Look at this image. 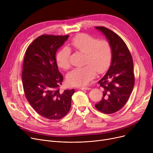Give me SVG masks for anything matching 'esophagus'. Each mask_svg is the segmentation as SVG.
Wrapping results in <instances>:
<instances>
[{
    "instance_id": "obj_1",
    "label": "esophagus",
    "mask_w": 153,
    "mask_h": 153,
    "mask_svg": "<svg viewBox=\"0 0 153 153\" xmlns=\"http://www.w3.org/2000/svg\"><path fill=\"white\" fill-rule=\"evenodd\" d=\"M79 89H81V90H90V89H91L89 87H84V86L79 87Z\"/></svg>"
}]
</instances>
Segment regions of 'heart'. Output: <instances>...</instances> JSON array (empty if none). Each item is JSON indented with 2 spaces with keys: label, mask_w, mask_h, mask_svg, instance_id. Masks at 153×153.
<instances>
[{
  "label": "heart",
  "mask_w": 153,
  "mask_h": 153,
  "mask_svg": "<svg viewBox=\"0 0 153 153\" xmlns=\"http://www.w3.org/2000/svg\"><path fill=\"white\" fill-rule=\"evenodd\" d=\"M69 47L84 53V64H85L83 67L74 68L68 74V81L71 85L87 84L95 77L96 71L99 74L103 73L110 65L112 49L107 40H99L90 35L80 33L71 39ZM71 53L68 47L60 50L56 56V62L59 68L64 70L69 69Z\"/></svg>",
  "instance_id": "1"
}]
</instances>
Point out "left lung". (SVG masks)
I'll return each instance as SVG.
<instances>
[{
  "label": "left lung",
  "mask_w": 153,
  "mask_h": 153,
  "mask_svg": "<svg viewBox=\"0 0 153 153\" xmlns=\"http://www.w3.org/2000/svg\"><path fill=\"white\" fill-rule=\"evenodd\" d=\"M95 28L108 39L112 49V59L108 71L98 82L103 89V97L95 107L103 114H111L124 107L133 89V58L121 37L107 28Z\"/></svg>",
  "instance_id": "8db88e82"
}]
</instances>
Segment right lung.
<instances>
[{
	"instance_id": "1",
	"label": "right lung",
	"mask_w": 153,
	"mask_h": 153,
	"mask_svg": "<svg viewBox=\"0 0 153 153\" xmlns=\"http://www.w3.org/2000/svg\"><path fill=\"white\" fill-rule=\"evenodd\" d=\"M68 35H42L27 48L23 63L22 83L28 102L37 113L49 120H59L71 108L74 89L60 91L63 76L56 53Z\"/></svg>"
}]
</instances>
